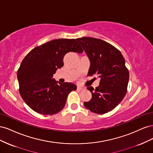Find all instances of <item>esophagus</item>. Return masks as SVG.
Returning <instances> with one entry per match:
<instances>
[{
  "instance_id": "34e87169",
  "label": "esophagus",
  "mask_w": 153,
  "mask_h": 153,
  "mask_svg": "<svg viewBox=\"0 0 153 153\" xmlns=\"http://www.w3.org/2000/svg\"><path fill=\"white\" fill-rule=\"evenodd\" d=\"M77 90H78V91H83V90H85V88L83 87H81V86H78Z\"/></svg>"
}]
</instances>
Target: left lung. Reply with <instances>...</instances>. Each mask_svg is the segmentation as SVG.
Wrapping results in <instances>:
<instances>
[{
    "label": "left lung",
    "instance_id": "left-lung-1",
    "mask_svg": "<svg viewBox=\"0 0 153 153\" xmlns=\"http://www.w3.org/2000/svg\"><path fill=\"white\" fill-rule=\"evenodd\" d=\"M76 40L89 59L88 75L96 74L100 78L96 89L87 87L91 92L92 99L84 105L94 113H107L116 107L126 94L129 71L125 60L119 50L103 40L88 37Z\"/></svg>",
    "mask_w": 153,
    "mask_h": 153
}]
</instances>
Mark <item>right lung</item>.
Returning a JSON list of instances; mask_svg holds the SVG:
<instances>
[{
	"label": "right lung",
	"instance_id": "obj_1",
	"mask_svg": "<svg viewBox=\"0 0 153 153\" xmlns=\"http://www.w3.org/2000/svg\"><path fill=\"white\" fill-rule=\"evenodd\" d=\"M81 53L83 50L75 39H57L32 49L17 71L20 94L25 103L37 113L53 115L65 106L67 97L76 86L60 83L53 78L63 65L68 52Z\"/></svg>",
	"mask_w": 153,
	"mask_h": 153
}]
</instances>
